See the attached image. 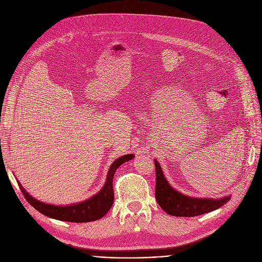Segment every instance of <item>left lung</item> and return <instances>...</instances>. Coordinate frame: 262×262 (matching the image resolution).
Returning a JSON list of instances; mask_svg holds the SVG:
<instances>
[{"mask_svg": "<svg viewBox=\"0 0 262 262\" xmlns=\"http://www.w3.org/2000/svg\"><path fill=\"white\" fill-rule=\"evenodd\" d=\"M156 169V201L167 213L174 216H196L222 207L230 200V195L220 199L188 196L174 189L164 176L157 159H154Z\"/></svg>", "mask_w": 262, "mask_h": 262, "instance_id": "left-lung-1", "label": "left lung"}]
</instances>
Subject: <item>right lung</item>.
Masks as SVG:
<instances>
[{
	"mask_svg": "<svg viewBox=\"0 0 262 262\" xmlns=\"http://www.w3.org/2000/svg\"><path fill=\"white\" fill-rule=\"evenodd\" d=\"M134 157H135L134 154H127L116 159L109 168V171L106 177V182L103 188L93 196L79 203L70 204L66 206L47 204L33 198L29 192L22 187L20 183H19V186L27 202H29L40 213H42L55 220H59V221H64V222H73V223L92 222L103 217L110 210V208H112V206L114 204V199H115L114 189H113V180H114L115 173L121 164L132 160Z\"/></svg>",
	"mask_w": 262,
	"mask_h": 262,
	"instance_id": "1",
	"label": "right lung"
}]
</instances>
